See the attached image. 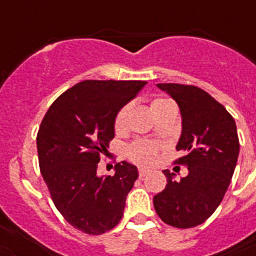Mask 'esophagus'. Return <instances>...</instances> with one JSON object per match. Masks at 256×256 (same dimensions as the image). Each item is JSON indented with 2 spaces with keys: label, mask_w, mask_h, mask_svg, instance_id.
Segmentation results:
<instances>
[{
  "label": "esophagus",
  "mask_w": 256,
  "mask_h": 256,
  "mask_svg": "<svg viewBox=\"0 0 256 256\" xmlns=\"http://www.w3.org/2000/svg\"><path fill=\"white\" fill-rule=\"evenodd\" d=\"M148 173H150V172H148L147 169L139 168V177H140V178H143V177H144V176H147Z\"/></svg>",
  "instance_id": "34e87169"
}]
</instances>
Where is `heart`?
Returning <instances> with one entry per match:
<instances>
[{"mask_svg":"<svg viewBox=\"0 0 256 256\" xmlns=\"http://www.w3.org/2000/svg\"><path fill=\"white\" fill-rule=\"evenodd\" d=\"M169 104H173V102H170L169 98H154L151 102V109L154 113V116H158ZM128 109H130V105L126 104L118 109V112L116 113L114 130L117 132H122L124 126H126ZM158 143L152 140H147V139H136V140L132 142L130 144H128L126 148H124V154H126L128 158H130V160L136 162V164L142 165H150L152 162H154L156 156H158Z\"/></svg>","mask_w":256,"mask_h":256,"instance_id":"b5f03b06","label":"heart"}]
</instances>
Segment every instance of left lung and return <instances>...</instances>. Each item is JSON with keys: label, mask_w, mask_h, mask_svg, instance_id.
I'll use <instances>...</instances> for the list:
<instances>
[{"label": "left lung", "mask_w": 256, "mask_h": 256, "mask_svg": "<svg viewBox=\"0 0 256 256\" xmlns=\"http://www.w3.org/2000/svg\"><path fill=\"white\" fill-rule=\"evenodd\" d=\"M177 102L182 134L177 151L186 152L174 164L188 174L173 181L166 169V186L154 196V211L165 224L181 229L203 224L218 207L237 164L240 140L234 118L210 94L196 86L158 83Z\"/></svg>", "instance_id": "obj_1"}]
</instances>
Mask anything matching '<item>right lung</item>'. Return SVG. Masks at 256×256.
Masks as SVG:
<instances>
[{"label": "right lung", "instance_id": "obj_1", "mask_svg": "<svg viewBox=\"0 0 256 256\" xmlns=\"http://www.w3.org/2000/svg\"><path fill=\"white\" fill-rule=\"evenodd\" d=\"M144 80H83L49 106L38 128V166L56 208L68 224L98 236L124 216L138 169L126 161L114 176H98L100 154L114 138L118 109L138 95Z\"/></svg>", "mask_w": 256, "mask_h": 256}]
</instances>
